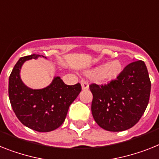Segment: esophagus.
Returning <instances> with one entry per match:
<instances>
[{"instance_id":"1","label":"esophagus","mask_w":159,"mask_h":159,"mask_svg":"<svg viewBox=\"0 0 159 159\" xmlns=\"http://www.w3.org/2000/svg\"><path fill=\"white\" fill-rule=\"evenodd\" d=\"M81 87H82L83 90H87L89 88V83L87 81H82V83H81Z\"/></svg>"}]
</instances>
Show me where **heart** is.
<instances>
[{"label": "heart", "instance_id": "1", "mask_svg": "<svg viewBox=\"0 0 159 159\" xmlns=\"http://www.w3.org/2000/svg\"><path fill=\"white\" fill-rule=\"evenodd\" d=\"M123 70V65L119 60L98 65L86 70L89 76L94 78L101 83H110L120 75Z\"/></svg>", "mask_w": 159, "mask_h": 159}]
</instances>
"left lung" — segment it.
I'll use <instances>...</instances> for the list:
<instances>
[{"mask_svg":"<svg viewBox=\"0 0 159 159\" xmlns=\"http://www.w3.org/2000/svg\"><path fill=\"white\" fill-rule=\"evenodd\" d=\"M93 98L92 114L101 128L110 132L125 131L137 124L147 107L151 83L143 61L128 64L108 84L89 86Z\"/></svg>","mask_w":159,"mask_h":159,"instance_id":"left-lung-1","label":"left lung"}]
</instances>
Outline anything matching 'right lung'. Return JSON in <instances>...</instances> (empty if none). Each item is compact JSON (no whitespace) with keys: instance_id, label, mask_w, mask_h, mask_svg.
I'll use <instances>...</instances> for the list:
<instances>
[{"instance_id":"right-lung-1","label":"right lung","mask_w":159,"mask_h":159,"mask_svg":"<svg viewBox=\"0 0 159 159\" xmlns=\"http://www.w3.org/2000/svg\"><path fill=\"white\" fill-rule=\"evenodd\" d=\"M42 55L31 54L21 57L9 78V98L12 109L24 126L40 132L59 128L65 121L68 109L81 92L80 84L66 85L59 76L50 84L40 89L27 87L21 79L20 71L26 61Z\"/></svg>"}]
</instances>
